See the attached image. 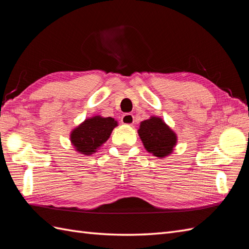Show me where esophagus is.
<instances>
[{
    "mask_svg": "<svg viewBox=\"0 0 249 249\" xmlns=\"http://www.w3.org/2000/svg\"><path fill=\"white\" fill-rule=\"evenodd\" d=\"M122 123L124 124L132 125L134 124V115L130 114V113H125V114H124L122 117Z\"/></svg>",
    "mask_w": 249,
    "mask_h": 249,
    "instance_id": "esophagus-1",
    "label": "esophagus"
}]
</instances>
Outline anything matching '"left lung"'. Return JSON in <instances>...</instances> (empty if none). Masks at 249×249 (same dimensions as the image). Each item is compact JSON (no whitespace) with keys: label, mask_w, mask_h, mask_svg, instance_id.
<instances>
[{"label":"left lung","mask_w":249,"mask_h":249,"mask_svg":"<svg viewBox=\"0 0 249 249\" xmlns=\"http://www.w3.org/2000/svg\"><path fill=\"white\" fill-rule=\"evenodd\" d=\"M138 134L147 152L161 159L170 155L177 144L176 133L160 117L143 120Z\"/></svg>","instance_id":"1"}]
</instances>
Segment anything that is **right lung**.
<instances>
[{
	"instance_id": "1",
	"label": "right lung",
	"mask_w": 249,
	"mask_h": 249,
	"mask_svg": "<svg viewBox=\"0 0 249 249\" xmlns=\"http://www.w3.org/2000/svg\"><path fill=\"white\" fill-rule=\"evenodd\" d=\"M117 122L112 117L93 116L86 119L71 134V141L77 152L92 155L106 142Z\"/></svg>"
}]
</instances>
